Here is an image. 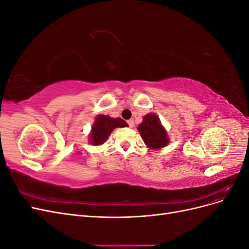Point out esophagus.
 I'll use <instances>...</instances> for the list:
<instances>
[{
  "instance_id": "esophagus-1",
  "label": "esophagus",
  "mask_w": 249,
  "mask_h": 249,
  "mask_svg": "<svg viewBox=\"0 0 249 249\" xmlns=\"http://www.w3.org/2000/svg\"><path fill=\"white\" fill-rule=\"evenodd\" d=\"M127 124H129L130 127H133V126H134V120H133V119H129V120H127Z\"/></svg>"
}]
</instances>
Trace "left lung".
I'll use <instances>...</instances> for the list:
<instances>
[{"instance_id": "left-lung-1", "label": "left lung", "mask_w": 249, "mask_h": 249, "mask_svg": "<svg viewBox=\"0 0 249 249\" xmlns=\"http://www.w3.org/2000/svg\"><path fill=\"white\" fill-rule=\"evenodd\" d=\"M138 131L143 141L150 148H161L168 143L167 133L162 126L160 119L152 113L143 117L142 124L138 125Z\"/></svg>"}]
</instances>
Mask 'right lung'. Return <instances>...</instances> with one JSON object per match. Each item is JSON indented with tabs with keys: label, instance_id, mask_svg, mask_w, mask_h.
<instances>
[{
	"label": "right lung",
	"instance_id": "add662e5",
	"mask_svg": "<svg viewBox=\"0 0 249 249\" xmlns=\"http://www.w3.org/2000/svg\"><path fill=\"white\" fill-rule=\"evenodd\" d=\"M124 126H127V124L122 118H111L107 115H99L95 118V123L92 126L90 142L93 145L103 144L115 127Z\"/></svg>",
	"mask_w": 249,
	"mask_h": 249
}]
</instances>
